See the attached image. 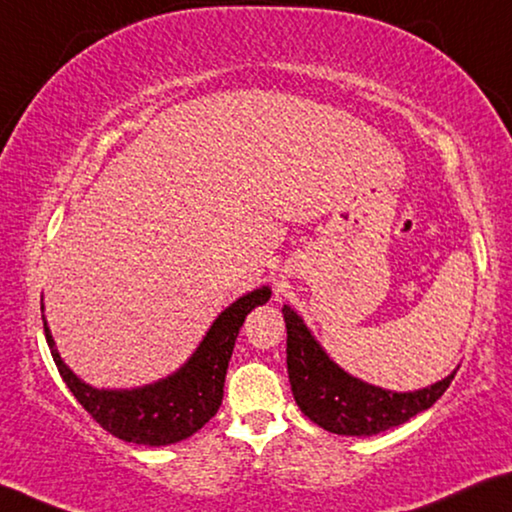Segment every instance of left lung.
I'll return each mask as SVG.
<instances>
[{"label": "left lung", "instance_id": "left-lung-1", "mask_svg": "<svg viewBox=\"0 0 512 512\" xmlns=\"http://www.w3.org/2000/svg\"><path fill=\"white\" fill-rule=\"evenodd\" d=\"M283 320L288 332V377L297 405L313 423L336 435L366 437L400 426L442 398L455 377L451 373L442 382L412 393L377 389L343 373L290 306H283Z\"/></svg>", "mask_w": 512, "mask_h": 512}]
</instances>
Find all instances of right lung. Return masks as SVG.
I'll list each match as a JSON object with an SVG mask.
<instances>
[{
    "label": "right lung",
    "mask_w": 512,
    "mask_h": 512,
    "mask_svg": "<svg viewBox=\"0 0 512 512\" xmlns=\"http://www.w3.org/2000/svg\"><path fill=\"white\" fill-rule=\"evenodd\" d=\"M267 300L270 288L263 286L233 302L212 322L199 350L178 373L144 389L100 391L89 387L61 361L47 327L45 338L66 387L102 428L123 442L167 446L194 435L217 414L224 398L226 368L242 322L254 306Z\"/></svg>",
    "instance_id": "add662e5"
}]
</instances>
